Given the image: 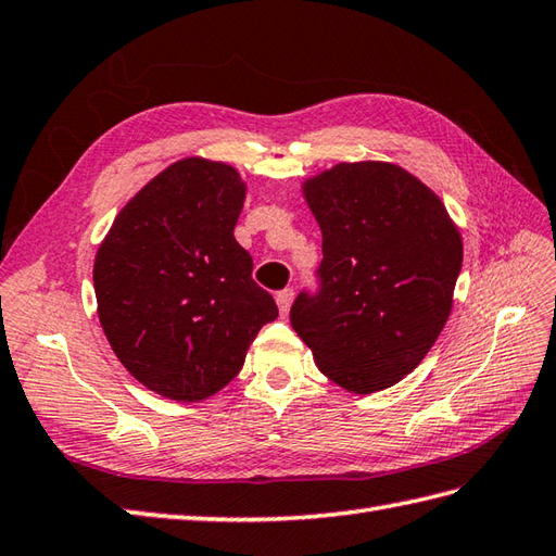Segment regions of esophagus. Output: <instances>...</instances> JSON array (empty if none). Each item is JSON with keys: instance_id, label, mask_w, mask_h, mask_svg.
<instances>
[{"instance_id": "1", "label": "esophagus", "mask_w": 556, "mask_h": 556, "mask_svg": "<svg viewBox=\"0 0 556 556\" xmlns=\"http://www.w3.org/2000/svg\"><path fill=\"white\" fill-rule=\"evenodd\" d=\"M292 300H294V292H292V288H286V290H280V292L276 294L278 309H280V314H282V316H288V312H290V304H292Z\"/></svg>"}]
</instances>
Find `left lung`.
I'll return each mask as SVG.
<instances>
[{
    "mask_svg": "<svg viewBox=\"0 0 556 556\" xmlns=\"http://www.w3.org/2000/svg\"><path fill=\"white\" fill-rule=\"evenodd\" d=\"M324 232L318 288L290 324L332 382L368 394L412 374L452 312L462 236L445 204L404 168L338 164L304 185Z\"/></svg>",
    "mask_w": 556,
    "mask_h": 556,
    "instance_id": "left-lung-1",
    "label": "left lung"
}]
</instances>
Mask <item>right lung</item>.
I'll return each mask as SVG.
<instances>
[{
    "label": "right lung",
    "instance_id": "add662e5",
    "mask_svg": "<svg viewBox=\"0 0 556 556\" xmlns=\"http://www.w3.org/2000/svg\"><path fill=\"white\" fill-rule=\"evenodd\" d=\"M242 202L236 168L182 159L121 208L97 252L94 294L111 350L168 400L200 402L228 386L278 316L232 236Z\"/></svg>",
    "mask_w": 556,
    "mask_h": 556
}]
</instances>
